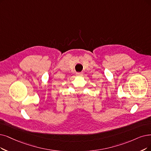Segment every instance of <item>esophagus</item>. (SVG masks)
Wrapping results in <instances>:
<instances>
[{"mask_svg":"<svg viewBox=\"0 0 151 151\" xmlns=\"http://www.w3.org/2000/svg\"><path fill=\"white\" fill-rule=\"evenodd\" d=\"M77 76H82L83 75V72H77Z\"/></svg>","mask_w":151,"mask_h":151,"instance_id":"1","label":"esophagus"}]
</instances>
